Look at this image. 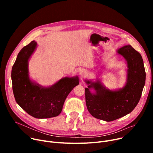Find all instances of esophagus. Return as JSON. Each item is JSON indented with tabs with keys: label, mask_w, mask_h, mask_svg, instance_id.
I'll return each mask as SVG.
<instances>
[{
	"label": "esophagus",
	"mask_w": 153,
	"mask_h": 153,
	"mask_svg": "<svg viewBox=\"0 0 153 153\" xmlns=\"http://www.w3.org/2000/svg\"><path fill=\"white\" fill-rule=\"evenodd\" d=\"M87 73L86 71H85V70H82L81 72H80V73H79L80 77H81V79L87 76Z\"/></svg>",
	"instance_id": "34e87169"
}]
</instances>
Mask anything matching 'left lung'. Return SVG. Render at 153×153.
I'll return each instance as SVG.
<instances>
[{
  "label": "left lung",
  "instance_id": "8db88e82",
  "mask_svg": "<svg viewBox=\"0 0 153 153\" xmlns=\"http://www.w3.org/2000/svg\"><path fill=\"white\" fill-rule=\"evenodd\" d=\"M126 61L127 76L125 86L111 91L99 80L95 82L85 80V102L88 111L95 118L111 122L130 114L137 105L145 84L146 72L141 54L130 45L117 50ZM95 91L92 93L90 89Z\"/></svg>",
  "mask_w": 153,
  "mask_h": 153
}]
</instances>
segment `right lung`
<instances>
[{
  "instance_id": "obj_1",
  "label": "right lung",
  "mask_w": 153,
  "mask_h": 153,
  "mask_svg": "<svg viewBox=\"0 0 153 153\" xmlns=\"http://www.w3.org/2000/svg\"><path fill=\"white\" fill-rule=\"evenodd\" d=\"M36 46V42L32 41L17 55L11 74L14 97L22 109L36 118L57 117L67 96L79 84V78L63 77L47 87L32 81L28 74V60Z\"/></svg>"
}]
</instances>
